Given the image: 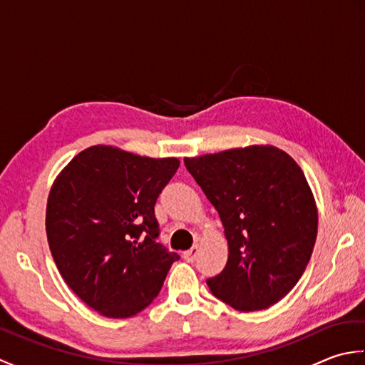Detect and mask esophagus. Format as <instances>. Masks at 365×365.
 Returning <instances> with one entry per match:
<instances>
[{
    "label": "esophagus",
    "instance_id": "34e87169",
    "mask_svg": "<svg viewBox=\"0 0 365 365\" xmlns=\"http://www.w3.org/2000/svg\"><path fill=\"white\" fill-rule=\"evenodd\" d=\"M197 254H199V246L196 245V246H192L191 250L185 251L183 252V257H185V260H187V262H195L196 257H197Z\"/></svg>",
    "mask_w": 365,
    "mask_h": 365
}]
</instances>
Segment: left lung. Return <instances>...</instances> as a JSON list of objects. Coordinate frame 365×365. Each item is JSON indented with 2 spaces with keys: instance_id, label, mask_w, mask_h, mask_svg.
<instances>
[{
  "instance_id": "1",
  "label": "left lung",
  "mask_w": 365,
  "mask_h": 365,
  "mask_svg": "<svg viewBox=\"0 0 365 365\" xmlns=\"http://www.w3.org/2000/svg\"><path fill=\"white\" fill-rule=\"evenodd\" d=\"M185 166L218 212L227 263L208 279L237 311L268 309L289 293L314 251L319 210L298 163L269 144L187 157Z\"/></svg>"
}]
</instances>
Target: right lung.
I'll return each instance as SVG.
<instances>
[{"label": "right lung", "mask_w": 365, "mask_h": 365, "mask_svg": "<svg viewBox=\"0 0 365 365\" xmlns=\"http://www.w3.org/2000/svg\"><path fill=\"white\" fill-rule=\"evenodd\" d=\"M180 161L97 144L51 185L45 229L54 263L81 301L128 319L157 298L178 254L155 242V202Z\"/></svg>", "instance_id": "add662e5"}]
</instances>
